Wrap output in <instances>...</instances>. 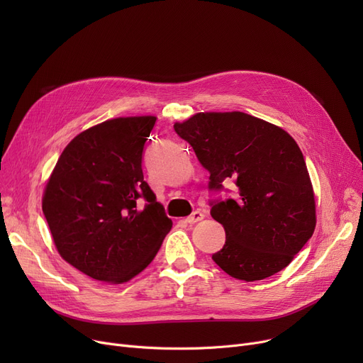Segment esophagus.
Instances as JSON below:
<instances>
[{"label": "esophagus", "instance_id": "obj_1", "mask_svg": "<svg viewBox=\"0 0 363 363\" xmlns=\"http://www.w3.org/2000/svg\"><path fill=\"white\" fill-rule=\"evenodd\" d=\"M203 218H204L203 212H200V211H196V212H193L191 215H189V216L185 219V222H186V223H189V225H193V223H197V222H200Z\"/></svg>", "mask_w": 363, "mask_h": 363}]
</instances>
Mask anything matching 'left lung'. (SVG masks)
<instances>
[{
  "mask_svg": "<svg viewBox=\"0 0 363 363\" xmlns=\"http://www.w3.org/2000/svg\"><path fill=\"white\" fill-rule=\"evenodd\" d=\"M211 174L238 197L211 201L226 240L212 259L237 279L259 281L282 271L315 231V194L306 162L284 129L242 111L197 113L174 125Z\"/></svg>",
  "mask_w": 363,
  "mask_h": 363,
  "instance_id": "8db88e82",
  "label": "left lung"
}]
</instances>
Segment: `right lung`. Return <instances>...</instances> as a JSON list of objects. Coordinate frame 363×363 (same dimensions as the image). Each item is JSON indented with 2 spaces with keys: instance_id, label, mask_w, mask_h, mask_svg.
<instances>
[{
  "instance_id": "right-lung-1",
  "label": "right lung",
  "mask_w": 363,
  "mask_h": 363,
  "mask_svg": "<svg viewBox=\"0 0 363 363\" xmlns=\"http://www.w3.org/2000/svg\"><path fill=\"white\" fill-rule=\"evenodd\" d=\"M155 123V116L118 118L81 132L47 182L43 212L57 252L97 281L122 284L138 275L172 228L141 167Z\"/></svg>"
}]
</instances>
